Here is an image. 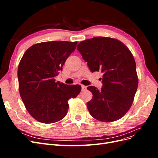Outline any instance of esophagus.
<instances>
[{
    "label": "esophagus",
    "instance_id": "34e87169",
    "mask_svg": "<svg viewBox=\"0 0 158 158\" xmlns=\"http://www.w3.org/2000/svg\"><path fill=\"white\" fill-rule=\"evenodd\" d=\"M86 86L85 85H82V91H83V92H84V91L86 90Z\"/></svg>",
    "mask_w": 158,
    "mask_h": 158
}]
</instances>
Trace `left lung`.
<instances>
[{
  "mask_svg": "<svg viewBox=\"0 0 158 158\" xmlns=\"http://www.w3.org/2000/svg\"><path fill=\"white\" fill-rule=\"evenodd\" d=\"M77 49L91 72L100 70L103 74L101 89L87 88L93 94L87 103L90 114L102 122L118 120L131 108L138 88L132 52L121 41L106 37L81 41Z\"/></svg>",
  "mask_w": 158,
  "mask_h": 158,
  "instance_id": "1",
  "label": "left lung"
}]
</instances>
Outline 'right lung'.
Instances as JSON below:
<instances>
[{
  "mask_svg": "<svg viewBox=\"0 0 158 158\" xmlns=\"http://www.w3.org/2000/svg\"><path fill=\"white\" fill-rule=\"evenodd\" d=\"M78 42L46 41L31 46L19 63V92L24 106L37 121L58 122L67 113L69 100L80 94L81 85L55 82Z\"/></svg>",
  "mask_w": 158,
  "mask_h": 158,
  "instance_id": "obj_1",
  "label": "right lung"
}]
</instances>
